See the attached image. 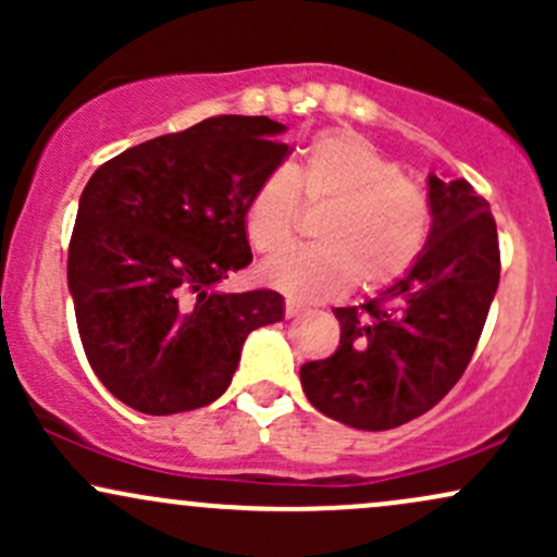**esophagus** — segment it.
I'll return each instance as SVG.
<instances>
[{
	"mask_svg": "<svg viewBox=\"0 0 557 557\" xmlns=\"http://www.w3.org/2000/svg\"><path fill=\"white\" fill-rule=\"evenodd\" d=\"M300 311H304V306L293 304V300H287V304H285V319H293V317H298Z\"/></svg>",
	"mask_w": 557,
	"mask_h": 557,
	"instance_id": "1",
	"label": "esophagus"
}]
</instances>
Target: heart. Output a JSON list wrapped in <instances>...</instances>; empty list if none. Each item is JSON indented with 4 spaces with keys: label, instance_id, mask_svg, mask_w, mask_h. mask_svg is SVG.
<instances>
[{
    "label": "heart",
    "instance_id": "heart-1",
    "mask_svg": "<svg viewBox=\"0 0 557 557\" xmlns=\"http://www.w3.org/2000/svg\"><path fill=\"white\" fill-rule=\"evenodd\" d=\"M306 207L327 209L314 230L317 248L293 251L259 267V283L298 304L341 298L359 283L385 290L406 277L430 240V201L400 168L356 133H322L304 164L272 170L253 190L246 233L259 253L290 246Z\"/></svg>",
    "mask_w": 557,
    "mask_h": 557
}]
</instances>
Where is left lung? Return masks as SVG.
<instances>
[{
  "instance_id": "left-lung-1",
  "label": "left lung",
  "mask_w": 557,
  "mask_h": 557,
  "mask_svg": "<svg viewBox=\"0 0 557 557\" xmlns=\"http://www.w3.org/2000/svg\"><path fill=\"white\" fill-rule=\"evenodd\" d=\"M426 185L421 259L367 304L335 309L337 350L300 367L311 406L354 430H393L437 406L469 367L500 283L490 203L466 181Z\"/></svg>"
}]
</instances>
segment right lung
<instances>
[{"label": "right lung", "instance_id": "obj_1", "mask_svg": "<svg viewBox=\"0 0 557 557\" xmlns=\"http://www.w3.org/2000/svg\"><path fill=\"white\" fill-rule=\"evenodd\" d=\"M270 117L222 114L133 146L94 172L67 251V287L94 374L149 417L194 411L233 382L274 290L225 293L251 264L246 209L287 146Z\"/></svg>", "mask_w": 557, "mask_h": 557}]
</instances>
